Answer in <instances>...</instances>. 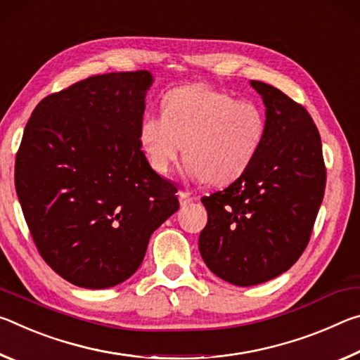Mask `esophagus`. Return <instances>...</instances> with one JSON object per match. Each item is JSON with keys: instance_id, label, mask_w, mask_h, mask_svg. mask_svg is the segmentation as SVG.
Masks as SVG:
<instances>
[{"instance_id": "1", "label": "esophagus", "mask_w": 360, "mask_h": 360, "mask_svg": "<svg viewBox=\"0 0 360 360\" xmlns=\"http://www.w3.org/2000/svg\"><path fill=\"white\" fill-rule=\"evenodd\" d=\"M179 199H180V204L181 205H188V204L194 201V198L191 196L190 193H186V191H180L179 193Z\"/></svg>"}]
</instances>
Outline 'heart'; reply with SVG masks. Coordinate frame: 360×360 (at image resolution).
<instances>
[{
	"label": "heart",
	"mask_w": 360,
	"mask_h": 360,
	"mask_svg": "<svg viewBox=\"0 0 360 360\" xmlns=\"http://www.w3.org/2000/svg\"><path fill=\"white\" fill-rule=\"evenodd\" d=\"M264 134L266 120L258 105L204 84L167 92L162 113H146L139 127L141 150L158 174L169 175L185 153L188 179L217 186L249 169Z\"/></svg>",
	"instance_id": "b5f03b06"
}]
</instances>
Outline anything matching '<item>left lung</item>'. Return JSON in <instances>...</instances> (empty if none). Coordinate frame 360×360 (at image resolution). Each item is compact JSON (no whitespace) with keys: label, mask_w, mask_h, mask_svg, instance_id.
Segmentation results:
<instances>
[{"label":"left lung","mask_w":360,"mask_h":360,"mask_svg":"<svg viewBox=\"0 0 360 360\" xmlns=\"http://www.w3.org/2000/svg\"><path fill=\"white\" fill-rule=\"evenodd\" d=\"M266 116L262 148L223 191L204 196L207 225L199 252L233 285L278 278L309 243L326 190L321 135L302 105L262 81H250Z\"/></svg>","instance_id":"obj_1"}]
</instances>
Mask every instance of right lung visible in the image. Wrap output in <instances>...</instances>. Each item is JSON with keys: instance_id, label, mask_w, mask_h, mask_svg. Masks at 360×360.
Segmentation results:
<instances>
[{"instance_id": "add662e5", "label": "right lung", "mask_w": 360, "mask_h": 360, "mask_svg": "<svg viewBox=\"0 0 360 360\" xmlns=\"http://www.w3.org/2000/svg\"><path fill=\"white\" fill-rule=\"evenodd\" d=\"M153 81L146 70L91 76L41 100L23 131V217L44 262L78 287L131 278L153 231L180 207L139 139Z\"/></svg>"}]
</instances>
